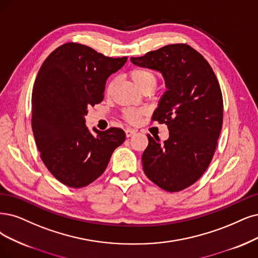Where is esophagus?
I'll return each instance as SVG.
<instances>
[{"instance_id":"obj_1","label":"esophagus","mask_w":258,"mask_h":258,"mask_svg":"<svg viewBox=\"0 0 258 258\" xmlns=\"http://www.w3.org/2000/svg\"><path fill=\"white\" fill-rule=\"evenodd\" d=\"M135 134H136V131L135 130H132V128H126L125 130V135H126L127 138L132 137L133 135H135Z\"/></svg>"}]
</instances>
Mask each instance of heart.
<instances>
[{
	"mask_svg": "<svg viewBox=\"0 0 258 258\" xmlns=\"http://www.w3.org/2000/svg\"><path fill=\"white\" fill-rule=\"evenodd\" d=\"M130 76L136 84L137 87L142 91L148 88H154L156 85V76L153 72H151L147 69L142 68H134L130 71ZM114 86V81L111 80L108 82L106 86V92L110 93ZM146 113L145 109H136V108H128L124 111V118L131 123H137L140 118Z\"/></svg>",
	"mask_w": 258,
	"mask_h": 258,
	"instance_id": "b5f03b06",
	"label": "heart"
}]
</instances>
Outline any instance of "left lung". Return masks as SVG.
Masks as SVG:
<instances>
[{"label":"left lung","mask_w":258,"mask_h":258,"mask_svg":"<svg viewBox=\"0 0 258 258\" xmlns=\"http://www.w3.org/2000/svg\"><path fill=\"white\" fill-rule=\"evenodd\" d=\"M132 62L164 75L167 91L152 121L165 123L169 138L148 135L142 168L152 182L180 191L203 175L214 157L223 122L220 85L211 64L185 43L165 45Z\"/></svg>","instance_id":"8db88e82"}]
</instances>
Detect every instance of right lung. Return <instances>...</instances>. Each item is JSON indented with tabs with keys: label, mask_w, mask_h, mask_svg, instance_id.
Listing matches in <instances>:
<instances>
[{
	"label": "right lung",
	"mask_w": 258,
	"mask_h": 258,
	"mask_svg": "<svg viewBox=\"0 0 258 258\" xmlns=\"http://www.w3.org/2000/svg\"><path fill=\"white\" fill-rule=\"evenodd\" d=\"M126 60L68 42L40 67L32 93L33 133L43 164L66 186L82 188L92 183L125 140V133L118 127L93 128V136L85 116L90 106L103 101L108 76Z\"/></svg>",
	"instance_id": "right-lung-1"
}]
</instances>
